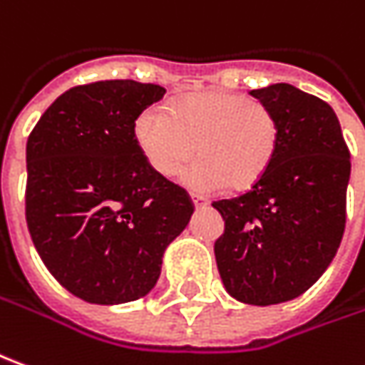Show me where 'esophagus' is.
<instances>
[{
    "label": "esophagus",
    "mask_w": 365,
    "mask_h": 365,
    "mask_svg": "<svg viewBox=\"0 0 365 365\" xmlns=\"http://www.w3.org/2000/svg\"><path fill=\"white\" fill-rule=\"evenodd\" d=\"M192 202H193V205H195V207H197V210H200V207H203V205H205V200H203L202 195H192Z\"/></svg>",
    "instance_id": "obj_1"
}]
</instances>
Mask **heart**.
I'll return each mask as SVG.
<instances>
[{
  "label": "heart",
  "instance_id": "obj_1",
  "mask_svg": "<svg viewBox=\"0 0 365 365\" xmlns=\"http://www.w3.org/2000/svg\"><path fill=\"white\" fill-rule=\"evenodd\" d=\"M135 140L150 168L175 175L195 151L202 160L182 175L185 187L212 193L254 187L277 153L279 125L266 103L232 91L185 96L170 108L151 106L135 120Z\"/></svg>",
  "mask_w": 365,
  "mask_h": 365
}]
</instances>
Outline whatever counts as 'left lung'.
I'll return each mask as SVG.
<instances>
[{"instance_id": "8db88e82", "label": "left lung", "mask_w": 365, "mask_h": 365, "mask_svg": "<svg viewBox=\"0 0 365 365\" xmlns=\"http://www.w3.org/2000/svg\"><path fill=\"white\" fill-rule=\"evenodd\" d=\"M250 93L277 118V153L250 192L212 203L225 222L214 252L230 296L272 306L302 296L331 264L346 227L351 163L326 101L289 83Z\"/></svg>"}]
</instances>
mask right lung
<instances>
[{
	"instance_id": "right-lung-1",
	"label": "right lung",
	"mask_w": 365,
	"mask_h": 365,
	"mask_svg": "<svg viewBox=\"0 0 365 365\" xmlns=\"http://www.w3.org/2000/svg\"><path fill=\"white\" fill-rule=\"evenodd\" d=\"M162 86L108 79L68 89L27 138L26 220L49 274L89 304L150 294L192 197L145 162L135 120Z\"/></svg>"
}]
</instances>
